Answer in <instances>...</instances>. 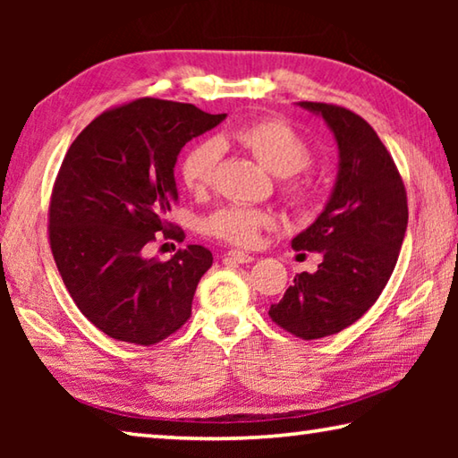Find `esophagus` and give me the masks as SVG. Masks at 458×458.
Wrapping results in <instances>:
<instances>
[{"mask_svg": "<svg viewBox=\"0 0 458 458\" xmlns=\"http://www.w3.org/2000/svg\"><path fill=\"white\" fill-rule=\"evenodd\" d=\"M226 257H228L230 260H236V262H240V265H244V262H252V260H254L252 254L242 252V250H228Z\"/></svg>", "mask_w": 458, "mask_h": 458, "instance_id": "34e87169", "label": "esophagus"}]
</instances>
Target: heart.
Instances as JSON below:
<instances>
[{"mask_svg":"<svg viewBox=\"0 0 458 458\" xmlns=\"http://www.w3.org/2000/svg\"><path fill=\"white\" fill-rule=\"evenodd\" d=\"M232 139L242 145L252 157L265 165L270 174L291 177L303 172L311 164V151L301 135L291 125L278 119H259L244 123L232 131ZM218 159V145L212 139H201L185 149L180 161L182 183L190 191L206 190L212 182V174ZM286 198L294 206L307 204L311 190L307 183H289L284 188ZM276 218L273 212L257 208L224 206L201 222L208 234L226 240L230 244L250 246L259 240L262 230L273 228Z\"/></svg>","mask_w":458,"mask_h":458,"instance_id":"heart-1","label":"heart"}]
</instances>
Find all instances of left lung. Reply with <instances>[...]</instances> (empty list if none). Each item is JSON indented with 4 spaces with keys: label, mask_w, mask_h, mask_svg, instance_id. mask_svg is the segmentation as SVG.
<instances>
[{
    "label": "left lung",
    "mask_w": 458,
    "mask_h": 458,
    "mask_svg": "<svg viewBox=\"0 0 458 458\" xmlns=\"http://www.w3.org/2000/svg\"><path fill=\"white\" fill-rule=\"evenodd\" d=\"M299 105L333 131L339 169L325 210L291 242L294 250L319 252L321 265L294 276L268 315L309 341L350 327L376 303L396 267L408 201L398 167L368 121L337 105Z\"/></svg>",
    "instance_id": "8db88e82"
}]
</instances>
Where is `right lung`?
I'll return each instance as SVG.
<instances>
[{
    "label": "right lung",
    "mask_w": 458,
    "mask_h": 458,
    "mask_svg": "<svg viewBox=\"0 0 458 458\" xmlns=\"http://www.w3.org/2000/svg\"><path fill=\"white\" fill-rule=\"evenodd\" d=\"M224 119L137 98L98 114L64 155L50 198V248L76 307L108 337L155 345L190 319L212 252L190 244L164 262L145 248L182 238L165 220L177 201V155Z\"/></svg>",
    "instance_id": "add662e5"
}]
</instances>
